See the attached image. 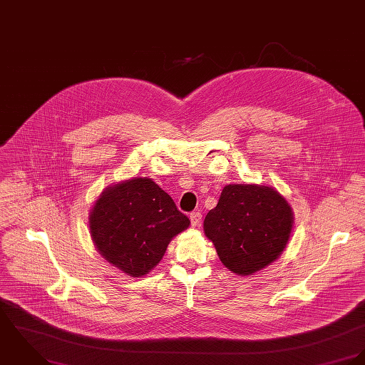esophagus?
Returning a JSON list of instances; mask_svg holds the SVG:
<instances>
[{"label":"esophagus","instance_id":"esophagus-1","mask_svg":"<svg viewBox=\"0 0 365 365\" xmlns=\"http://www.w3.org/2000/svg\"><path fill=\"white\" fill-rule=\"evenodd\" d=\"M190 222H192V227L197 228L202 225V214L199 211H193L190 214Z\"/></svg>","mask_w":365,"mask_h":365}]
</instances>
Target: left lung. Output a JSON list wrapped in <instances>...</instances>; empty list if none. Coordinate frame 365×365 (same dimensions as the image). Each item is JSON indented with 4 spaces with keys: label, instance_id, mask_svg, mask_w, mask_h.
Instances as JSON below:
<instances>
[{
    "label": "left lung",
    "instance_id": "left-lung-1",
    "mask_svg": "<svg viewBox=\"0 0 365 365\" xmlns=\"http://www.w3.org/2000/svg\"><path fill=\"white\" fill-rule=\"evenodd\" d=\"M292 225V208L274 187L234 183L222 189L202 228L221 263L243 277L253 276L282 256Z\"/></svg>",
    "mask_w": 365,
    "mask_h": 365
}]
</instances>
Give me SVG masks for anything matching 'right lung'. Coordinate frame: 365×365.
Wrapping results in <instances>:
<instances>
[{"instance_id":"right-lung-1","label":"right lung","mask_w":365,"mask_h":365,"mask_svg":"<svg viewBox=\"0 0 365 365\" xmlns=\"http://www.w3.org/2000/svg\"><path fill=\"white\" fill-rule=\"evenodd\" d=\"M88 220L99 255L131 277L148 274L169 242L190 225L172 197L153 179L141 176L103 189Z\"/></svg>"}]
</instances>
